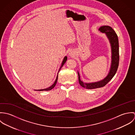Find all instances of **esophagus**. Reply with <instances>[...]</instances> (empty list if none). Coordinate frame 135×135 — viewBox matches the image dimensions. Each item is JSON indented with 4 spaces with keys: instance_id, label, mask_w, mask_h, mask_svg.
<instances>
[{
    "instance_id": "obj_1",
    "label": "esophagus",
    "mask_w": 135,
    "mask_h": 135,
    "mask_svg": "<svg viewBox=\"0 0 135 135\" xmlns=\"http://www.w3.org/2000/svg\"><path fill=\"white\" fill-rule=\"evenodd\" d=\"M70 56H72V55L73 54H70Z\"/></svg>"
}]
</instances>
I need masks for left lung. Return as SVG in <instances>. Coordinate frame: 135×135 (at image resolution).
I'll use <instances>...</instances> for the list:
<instances>
[{"instance_id": "1", "label": "left lung", "mask_w": 135, "mask_h": 135, "mask_svg": "<svg viewBox=\"0 0 135 135\" xmlns=\"http://www.w3.org/2000/svg\"><path fill=\"white\" fill-rule=\"evenodd\" d=\"M99 31L103 33L106 34L108 38L110 41L112 48V64L110 72L108 76L104 79L96 83H85L83 82L80 79L79 73L78 81L80 85L86 89H93L98 88H100L106 85L111 79L117 72L119 65V44L117 35L115 32L109 26H103L100 27Z\"/></svg>"}]
</instances>
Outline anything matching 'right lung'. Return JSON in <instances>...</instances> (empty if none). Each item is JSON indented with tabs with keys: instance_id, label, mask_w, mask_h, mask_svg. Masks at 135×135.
I'll return each mask as SVG.
<instances>
[{
	"instance_id": "obj_1",
	"label": "right lung",
	"mask_w": 135,
	"mask_h": 135,
	"mask_svg": "<svg viewBox=\"0 0 135 135\" xmlns=\"http://www.w3.org/2000/svg\"><path fill=\"white\" fill-rule=\"evenodd\" d=\"M66 60H67V57H65L64 58V59H63V62H62V65H61V66L60 69H61V68L63 66V65L64 64V63L66 62ZM60 69H59V71L60 70ZM58 77V75H57V78H56V80H55V83H54V84L52 86H51L50 87H48V88H46V89H40V90H37V91H48V90H50L51 89H52V88H54L55 87V86H56V84H57V82Z\"/></svg>"
}]
</instances>
